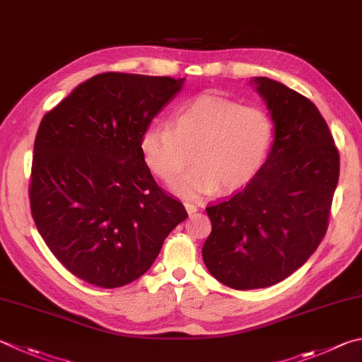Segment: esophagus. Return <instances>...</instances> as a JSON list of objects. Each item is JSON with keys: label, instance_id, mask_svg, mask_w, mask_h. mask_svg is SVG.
Returning <instances> with one entry per match:
<instances>
[{"label": "esophagus", "instance_id": "esophagus-1", "mask_svg": "<svg viewBox=\"0 0 362 362\" xmlns=\"http://www.w3.org/2000/svg\"><path fill=\"white\" fill-rule=\"evenodd\" d=\"M185 209H187V212L189 214V215H193V214H196L198 212V207L194 206V204H192V202H185Z\"/></svg>", "mask_w": 362, "mask_h": 362}]
</instances>
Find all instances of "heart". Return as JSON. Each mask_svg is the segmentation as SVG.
Here are the masks:
<instances>
[{
  "mask_svg": "<svg viewBox=\"0 0 362 362\" xmlns=\"http://www.w3.org/2000/svg\"><path fill=\"white\" fill-rule=\"evenodd\" d=\"M274 139L271 115L255 104L202 93L177 107L169 127L152 124L141 137V155L152 173L173 182L192 150L195 166L173 183L187 198L209 194L220 187L231 192L253 179Z\"/></svg>",
  "mask_w": 362,
  "mask_h": 362,
  "instance_id": "1",
  "label": "heart"
}]
</instances>
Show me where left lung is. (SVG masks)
<instances>
[{
	"instance_id": "left-lung-1",
	"label": "left lung",
	"mask_w": 362,
	"mask_h": 362,
	"mask_svg": "<svg viewBox=\"0 0 362 362\" xmlns=\"http://www.w3.org/2000/svg\"><path fill=\"white\" fill-rule=\"evenodd\" d=\"M267 104L274 141L266 163L233 198L206 209L202 259L234 290L267 288L298 271L327 229L339 152L317 106L267 77L250 81Z\"/></svg>"
}]
</instances>
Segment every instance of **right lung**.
<instances>
[{
    "instance_id": "add662e5",
    "label": "right lung",
    "mask_w": 362,
    "mask_h": 362,
    "mask_svg": "<svg viewBox=\"0 0 362 362\" xmlns=\"http://www.w3.org/2000/svg\"><path fill=\"white\" fill-rule=\"evenodd\" d=\"M183 82L104 72L77 85L39 124L33 218L55 258L90 285L118 288L139 279L188 216L141 155L144 131Z\"/></svg>"
}]
</instances>
